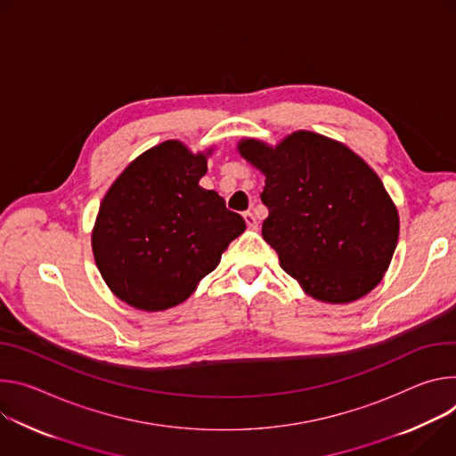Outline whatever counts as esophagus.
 <instances>
[{
  "instance_id": "1",
  "label": "esophagus",
  "mask_w": 456,
  "mask_h": 456,
  "mask_svg": "<svg viewBox=\"0 0 456 456\" xmlns=\"http://www.w3.org/2000/svg\"><path fill=\"white\" fill-rule=\"evenodd\" d=\"M242 217H244V223H246V226H248L249 230H259V223H257V219L254 217V214H251V212H244Z\"/></svg>"
}]
</instances>
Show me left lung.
I'll list each match as a JSON object with an SVG mask.
<instances>
[{"label": "left lung", "instance_id": "left-lung-1", "mask_svg": "<svg viewBox=\"0 0 456 456\" xmlns=\"http://www.w3.org/2000/svg\"><path fill=\"white\" fill-rule=\"evenodd\" d=\"M242 159L265 179L263 239L310 297L347 305L368 295L393 259L400 219L377 172L331 137L297 130L275 146L242 137Z\"/></svg>", "mask_w": 456, "mask_h": 456}]
</instances>
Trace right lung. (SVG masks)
Instances as JSON below:
<instances>
[{"label": "right lung", "instance_id": "add662e5", "mask_svg": "<svg viewBox=\"0 0 456 456\" xmlns=\"http://www.w3.org/2000/svg\"><path fill=\"white\" fill-rule=\"evenodd\" d=\"M212 151L163 141L137 156L101 200L94 261L128 306L154 314L181 305L246 230L216 190L199 186Z\"/></svg>", "mask_w": 456, "mask_h": 456}]
</instances>
